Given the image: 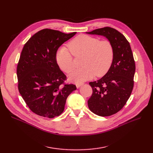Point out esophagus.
<instances>
[{"label":"esophagus","mask_w":153,"mask_h":153,"mask_svg":"<svg viewBox=\"0 0 153 153\" xmlns=\"http://www.w3.org/2000/svg\"><path fill=\"white\" fill-rule=\"evenodd\" d=\"M83 85L82 83H77V84H76V86L77 88H79L80 86H82Z\"/></svg>","instance_id":"esophagus-1"}]
</instances>
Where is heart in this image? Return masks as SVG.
Here are the masks:
<instances>
[{
    "instance_id": "1",
    "label": "heart",
    "mask_w": 153,
    "mask_h": 153,
    "mask_svg": "<svg viewBox=\"0 0 153 153\" xmlns=\"http://www.w3.org/2000/svg\"><path fill=\"white\" fill-rule=\"evenodd\" d=\"M66 46L60 47L55 55V59L61 70L66 73L75 68L73 57L84 55L82 61V68L73 72L69 80L82 82L93 78L104 76L108 71L114 59V48L109 41L102 40L87 35L76 36ZM72 52L71 53V52Z\"/></svg>"
}]
</instances>
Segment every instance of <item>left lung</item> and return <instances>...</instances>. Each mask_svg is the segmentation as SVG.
<instances>
[{"label":"left lung","mask_w":153,"mask_h":153,"mask_svg":"<svg viewBox=\"0 0 153 153\" xmlns=\"http://www.w3.org/2000/svg\"><path fill=\"white\" fill-rule=\"evenodd\" d=\"M103 36L114 48V59L108 71L101 79L89 82L92 94L87 103L91 112L99 116H110L121 110L133 88L135 64L128 40L121 32L109 27L86 32Z\"/></svg>","instance_id":"8db88e82"}]
</instances>
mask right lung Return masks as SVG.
I'll return each instance as SVG.
<instances>
[{
  "instance_id": "1",
  "label": "right lung",
  "mask_w": 153,
  "mask_h": 153,
  "mask_svg": "<svg viewBox=\"0 0 153 153\" xmlns=\"http://www.w3.org/2000/svg\"><path fill=\"white\" fill-rule=\"evenodd\" d=\"M76 32L65 34L45 29L25 44L17 66L18 91L32 112L53 118L64 110L68 96L75 85H63L66 76L55 59L58 48Z\"/></svg>"
}]
</instances>
